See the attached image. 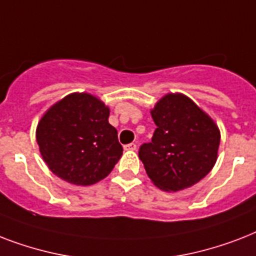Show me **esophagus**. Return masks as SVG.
<instances>
[{
	"label": "esophagus",
	"instance_id": "obj_1",
	"mask_svg": "<svg viewBox=\"0 0 256 256\" xmlns=\"http://www.w3.org/2000/svg\"><path fill=\"white\" fill-rule=\"evenodd\" d=\"M124 150H130V152H134L136 150V144H128L124 146Z\"/></svg>",
	"mask_w": 256,
	"mask_h": 256
}]
</instances>
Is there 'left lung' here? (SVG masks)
<instances>
[{
    "instance_id": "left-lung-1",
    "label": "left lung",
    "mask_w": 256,
    "mask_h": 256,
    "mask_svg": "<svg viewBox=\"0 0 256 256\" xmlns=\"http://www.w3.org/2000/svg\"><path fill=\"white\" fill-rule=\"evenodd\" d=\"M152 116L156 124L152 142L140 148V160L148 178L160 190L194 186L214 168L220 132L215 122L188 96H162Z\"/></svg>"
}]
</instances>
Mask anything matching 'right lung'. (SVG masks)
<instances>
[{"label":"right lung","mask_w":256,"mask_h":256,"mask_svg":"<svg viewBox=\"0 0 256 256\" xmlns=\"http://www.w3.org/2000/svg\"><path fill=\"white\" fill-rule=\"evenodd\" d=\"M108 116L110 108L88 92H73L54 104L36 132L52 172L77 186L106 178L124 152Z\"/></svg>","instance_id":"obj_1"}]
</instances>
